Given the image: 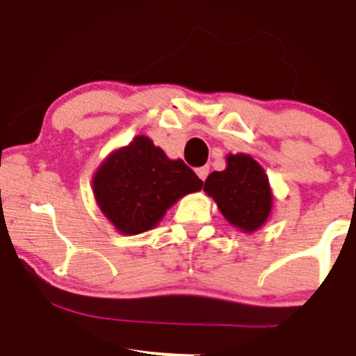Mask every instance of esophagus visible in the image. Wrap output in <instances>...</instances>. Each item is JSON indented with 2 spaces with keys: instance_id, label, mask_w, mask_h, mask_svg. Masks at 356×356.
I'll return each mask as SVG.
<instances>
[{
  "instance_id": "obj_1",
  "label": "esophagus",
  "mask_w": 356,
  "mask_h": 356,
  "mask_svg": "<svg viewBox=\"0 0 356 356\" xmlns=\"http://www.w3.org/2000/svg\"><path fill=\"white\" fill-rule=\"evenodd\" d=\"M208 172H210V168L208 167H200L198 170H196V174H198V177L201 179V181H204V179L208 177Z\"/></svg>"
}]
</instances>
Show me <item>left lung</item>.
Returning <instances> with one entry per match:
<instances>
[{"label":"left lung","mask_w":356,"mask_h":356,"mask_svg":"<svg viewBox=\"0 0 356 356\" xmlns=\"http://www.w3.org/2000/svg\"><path fill=\"white\" fill-rule=\"evenodd\" d=\"M203 191L213 198L225 220L241 232L258 231L270 218V182L264 167L245 153L227 155V167L211 172Z\"/></svg>","instance_id":"obj_1"}]
</instances>
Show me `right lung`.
I'll list each match as a JSON object with an SVG mask.
<instances>
[{"label":"right lung","mask_w":356,"mask_h":356,"mask_svg":"<svg viewBox=\"0 0 356 356\" xmlns=\"http://www.w3.org/2000/svg\"><path fill=\"white\" fill-rule=\"evenodd\" d=\"M203 181L179 158L170 160L148 136L111 152L92 175L99 210L124 236L156 227L172 204L200 191Z\"/></svg>","instance_id":"obj_1"}]
</instances>
